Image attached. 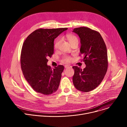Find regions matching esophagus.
<instances>
[{
  "label": "esophagus",
  "mask_w": 127,
  "mask_h": 127,
  "mask_svg": "<svg viewBox=\"0 0 127 127\" xmlns=\"http://www.w3.org/2000/svg\"><path fill=\"white\" fill-rule=\"evenodd\" d=\"M64 67H65V68H68V67H71V66H70L69 65H65L64 66Z\"/></svg>",
  "instance_id": "obj_1"
}]
</instances>
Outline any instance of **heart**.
Instances as JSON below:
<instances>
[{"instance_id":"1","label":"heart","mask_w":127,"mask_h":127,"mask_svg":"<svg viewBox=\"0 0 127 127\" xmlns=\"http://www.w3.org/2000/svg\"><path fill=\"white\" fill-rule=\"evenodd\" d=\"M66 37L69 43L70 44V45L72 44L73 43L76 42H78L77 38L76 37L75 35L72 34H68L66 35ZM61 42V39H58L57 40L55 43V45H54V47H55V49H58L60 46V44ZM71 61V58L68 56H64L62 61L63 62H68Z\"/></svg>"}]
</instances>
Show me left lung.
<instances>
[{"label":"left lung","instance_id":"obj_1","mask_svg":"<svg viewBox=\"0 0 127 127\" xmlns=\"http://www.w3.org/2000/svg\"><path fill=\"white\" fill-rule=\"evenodd\" d=\"M80 39V54L83 56L86 67L82 70L73 66L74 74L73 82L75 87L83 92H89L96 88L106 73L108 62L107 49L100 34L86 27L74 29Z\"/></svg>","mask_w":127,"mask_h":127}]
</instances>
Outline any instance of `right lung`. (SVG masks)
Wrapping results in <instances>:
<instances>
[{
	"label": "right lung",
	"mask_w": 127,
	"mask_h": 127,
	"mask_svg": "<svg viewBox=\"0 0 127 127\" xmlns=\"http://www.w3.org/2000/svg\"><path fill=\"white\" fill-rule=\"evenodd\" d=\"M67 28L40 29L31 33L25 41L21 56L25 78L35 92L49 95L57 91L64 67L52 69L47 65L54 53V41Z\"/></svg>",
	"instance_id": "obj_1"
}]
</instances>
